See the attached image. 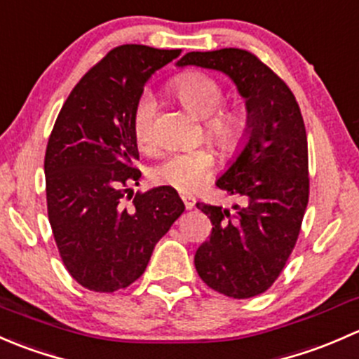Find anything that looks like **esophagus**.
Masks as SVG:
<instances>
[{"label": "esophagus", "instance_id": "esophagus-1", "mask_svg": "<svg viewBox=\"0 0 359 359\" xmlns=\"http://www.w3.org/2000/svg\"><path fill=\"white\" fill-rule=\"evenodd\" d=\"M181 201H183V204L187 209H194L195 198L191 197V195H181Z\"/></svg>", "mask_w": 359, "mask_h": 359}]
</instances>
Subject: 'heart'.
I'll use <instances>...</instances> for the list:
<instances>
[{
	"instance_id": "heart-1",
	"label": "heart",
	"mask_w": 359,
	"mask_h": 359,
	"mask_svg": "<svg viewBox=\"0 0 359 359\" xmlns=\"http://www.w3.org/2000/svg\"><path fill=\"white\" fill-rule=\"evenodd\" d=\"M171 90L194 116L204 119V131L223 152L242 149L249 135V119L240 109H221L223 88L212 77L198 72H184L172 79ZM155 105L150 95L136 100L131 116V129L140 149L154 147ZM214 169V155L207 147L180 150L165 155L152 169V180L175 190L190 194L201 188Z\"/></svg>"
}]
</instances>
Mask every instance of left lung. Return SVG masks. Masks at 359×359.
Segmentation results:
<instances>
[{"instance_id": "left-lung-1", "label": "left lung", "mask_w": 359, "mask_h": 359, "mask_svg": "<svg viewBox=\"0 0 359 359\" xmlns=\"http://www.w3.org/2000/svg\"><path fill=\"white\" fill-rule=\"evenodd\" d=\"M184 65L226 74L245 98L247 142L216 181L243 204L230 210L197 202L212 231L195 252V268L212 290L254 297L285 268L308 205V138L301 109L290 88L250 51H190L178 62V67Z\"/></svg>"}]
</instances>
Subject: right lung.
<instances>
[{
  "mask_svg": "<svg viewBox=\"0 0 359 359\" xmlns=\"http://www.w3.org/2000/svg\"><path fill=\"white\" fill-rule=\"evenodd\" d=\"M180 53L114 48L84 74L55 121L44 155L48 219L65 268L88 290L116 292L138 280L184 210L171 187L131 190L142 176L133 109L149 77Z\"/></svg>",
  "mask_w": 359,
  "mask_h": 359,
  "instance_id": "obj_1",
  "label": "right lung"
}]
</instances>
